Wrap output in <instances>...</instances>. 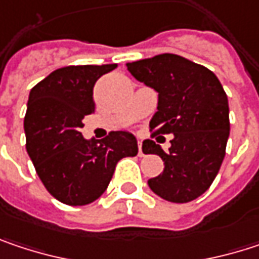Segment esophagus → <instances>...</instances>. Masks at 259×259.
<instances>
[{
  "label": "esophagus",
  "mask_w": 259,
  "mask_h": 259,
  "mask_svg": "<svg viewBox=\"0 0 259 259\" xmlns=\"http://www.w3.org/2000/svg\"><path fill=\"white\" fill-rule=\"evenodd\" d=\"M138 148H139V156L142 157L144 156V151H142V141L138 139Z\"/></svg>",
  "instance_id": "34e87169"
}]
</instances>
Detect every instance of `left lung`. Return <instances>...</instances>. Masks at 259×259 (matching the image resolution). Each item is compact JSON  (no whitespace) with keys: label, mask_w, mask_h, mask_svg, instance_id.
<instances>
[{"label":"left lung","mask_w":259,"mask_h":259,"mask_svg":"<svg viewBox=\"0 0 259 259\" xmlns=\"http://www.w3.org/2000/svg\"><path fill=\"white\" fill-rule=\"evenodd\" d=\"M126 66L159 93L157 112L150 121L151 138L174 135L168 151L151 139L144 141L142 151L163 160L162 174L150 179L148 186L169 202H190L211 186L225 157L230 136L227 93L211 70L176 54Z\"/></svg>","instance_id":"8db88e82"}]
</instances>
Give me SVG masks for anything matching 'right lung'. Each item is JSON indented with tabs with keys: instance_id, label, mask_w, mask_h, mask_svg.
Wrapping results in <instances>:
<instances>
[{
	"instance_id": "add662e5",
	"label": "right lung",
	"mask_w": 259,
	"mask_h": 259,
	"mask_svg": "<svg viewBox=\"0 0 259 259\" xmlns=\"http://www.w3.org/2000/svg\"><path fill=\"white\" fill-rule=\"evenodd\" d=\"M117 64L67 66L32 87L24 129L26 151L46 190L67 205H87L106 190L118 160L138 154L129 132L102 141L83 139V117L93 114V88Z\"/></svg>"
}]
</instances>
